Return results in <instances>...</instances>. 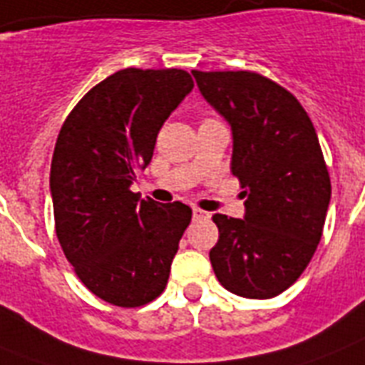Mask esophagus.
Wrapping results in <instances>:
<instances>
[{
	"instance_id": "1",
	"label": "esophagus",
	"mask_w": 365,
	"mask_h": 365,
	"mask_svg": "<svg viewBox=\"0 0 365 365\" xmlns=\"http://www.w3.org/2000/svg\"><path fill=\"white\" fill-rule=\"evenodd\" d=\"M193 217L195 220H208V217H210V214L205 210H199V208H193Z\"/></svg>"
}]
</instances>
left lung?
<instances>
[{
  "instance_id": "left-lung-1",
  "label": "left lung",
  "mask_w": 365,
  "mask_h": 365,
  "mask_svg": "<svg viewBox=\"0 0 365 365\" xmlns=\"http://www.w3.org/2000/svg\"><path fill=\"white\" fill-rule=\"evenodd\" d=\"M191 73L231 126V170L246 197L242 220L212 216V267L231 294L269 299L299 278L322 237L331 183L317 130L294 94L259 73Z\"/></svg>"
}]
</instances>
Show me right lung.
I'll list each match as a JSON object with an SVG mask.
<instances>
[{"label":"right lung","mask_w":365,"mask_h":365,"mask_svg":"<svg viewBox=\"0 0 365 365\" xmlns=\"http://www.w3.org/2000/svg\"><path fill=\"white\" fill-rule=\"evenodd\" d=\"M191 91L187 71L126 68L91 88L60 128L51 163L56 237L81 282L111 305L163 294L191 222L187 205L130 191L160 126Z\"/></svg>","instance_id":"add662e5"}]
</instances>
